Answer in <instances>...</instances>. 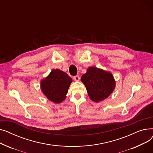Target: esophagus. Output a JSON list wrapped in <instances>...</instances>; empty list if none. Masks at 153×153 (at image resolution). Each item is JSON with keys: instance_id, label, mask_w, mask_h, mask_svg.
Wrapping results in <instances>:
<instances>
[{"instance_id": "obj_1", "label": "esophagus", "mask_w": 153, "mask_h": 153, "mask_svg": "<svg viewBox=\"0 0 153 153\" xmlns=\"http://www.w3.org/2000/svg\"><path fill=\"white\" fill-rule=\"evenodd\" d=\"M74 80L75 81H79L80 80V77L79 76H76L74 77Z\"/></svg>"}]
</instances>
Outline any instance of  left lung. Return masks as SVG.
<instances>
[{
	"label": "left lung",
	"mask_w": 153,
	"mask_h": 153,
	"mask_svg": "<svg viewBox=\"0 0 153 153\" xmlns=\"http://www.w3.org/2000/svg\"><path fill=\"white\" fill-rule=\"evenodd\" d=\"M81 82L86 87L91 100L99 102L106 99L114 92L116 82L110 72L89 67L81 77Z\"/></svg>",
	"instance_id": "left-lung-1"
}]
</instances>
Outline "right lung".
<instances>
[{"label": "right lung", "mask_w": 153, "mask_h": 153, "mask_svg": "<svg viewBox=\"0 0 153 153\" xmlns=\"http://www.w3.org/2000/svg\"><path fill=\"white\" fill-rule=\"evenodd\" d=\"M72 79L66 72L56 69L42 79L40 88L46 98L54 103H59L66 98Z\"/></svg>", "instance_id": "obj_1"}]
</instances>
